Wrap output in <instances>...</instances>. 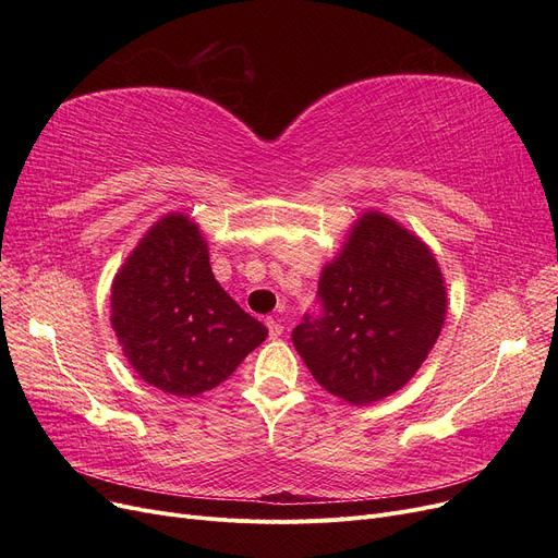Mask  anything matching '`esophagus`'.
I'll use <instances>...</instances> for the list:
<instances>
[{
    "label": "esophagus",
    "mask_w": 558,
    "mask_h": 558,
    "mask_svg": "<svg viewBox=\"0 0 558 558\" xmlns=\"http://www.w3.org/2000/svg\"><path fill=\"white\" fill-rule=\"evenodd\" d=\"M267 328H269L271 339H278L282 335V326H280L278 318H267Z\"/></svg>",
    "instance_id": "1"
}]
</instances>
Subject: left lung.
Returning a JSON list of instances; mask_svg holds the SVG:
<instances>
[{
	"label": "left lung",
	"instance_id": "1",
	"mask_svg": "<svg viewBox=\"0 0 558 558\" xmlns=\"http://www.w3.org/2000/svg\"><path fill=\"white\" fill-rule=\"evenodd\" d=\"M320 314L291 332L316 383L350 404L402 389L441 335L448 294L434 253L383 213H364L318 280Z\"/></svg>",
	"mask_w": 558,
	"mask_h": 558
}]
</instances>
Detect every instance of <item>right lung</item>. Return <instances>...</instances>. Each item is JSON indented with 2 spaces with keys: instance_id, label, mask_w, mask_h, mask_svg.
Masks as SVG:
<instances>
[{
  "instance_id": "1",
  "label": "right lung",
  "mask_w": 558,
  "mask_h": 558,
  "mask_svg": "<svg viewBox=\"0 0 558 558\" xmlns=\"http://www.w3.org/2000/svg\"><path fill=\"white\" fill-rule=\"evenodd\" d=\"M110 324L144 383L181 398L219 387L269 335L215 280L198 226L175 213L117 271Z\"/></svg>"
}]
</instances>
